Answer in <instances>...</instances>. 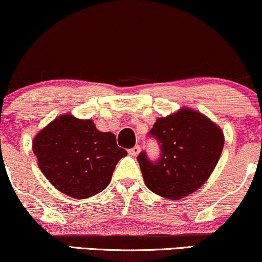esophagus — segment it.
<instances>
[{"mask_svg": "<svg viewBox=\"0 0 262 262\" xmlns=\"http://www.w3.org/2000/svg\"><path fill=\"white\" fill-rule=\"evenodd\" d=\"M128 152H129V155H132V156H137V155L139 154V152H140V146H139V145H135L134 148L129 149V150H128Z\"/></svg>", "mask_w": 262, "mask_h": 262, "instance_id": "1", "label": "esophagus"}]
</instances>
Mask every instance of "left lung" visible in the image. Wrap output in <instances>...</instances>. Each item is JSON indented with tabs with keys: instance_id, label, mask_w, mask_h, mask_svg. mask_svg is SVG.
<instances>
[{
	"instance_id": "obj_1",
	"label": "left lung",
	"mask_w": 262,
	"mask_h": 262,
	"mask_svg": "<svg viewBox=\"0 0 262 262\" xmlns=\"http://www.w3.org/2000/svg\"><path fill=\"white\" fill-rule=\"evenodd\" d=\"M150 135L160 144V159L152 162L141 152L138 161L146 187L167 200L197 191L217 166L224 146L219 125L191 108L158 118Z\"/></svg>"
}]
</instances>
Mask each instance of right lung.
<instances>
[{"label": "right lung", "instance_id": "right-lung-1", "mask_svg": "<svg viewBox=\"0 0 262 262\" xmlns=\"http://www.w3.org/2000/svg\"><path fill=\"white\" fill-rule=\"evenodd\" d=\"M33 152L54 187L77 200L103 191L117 162L127 155L113 133L100 132L91 119L70 113L56 117L35 135Z\"/></svg>", "mask_w": 262, "mask_h": 262}]
</instances>
